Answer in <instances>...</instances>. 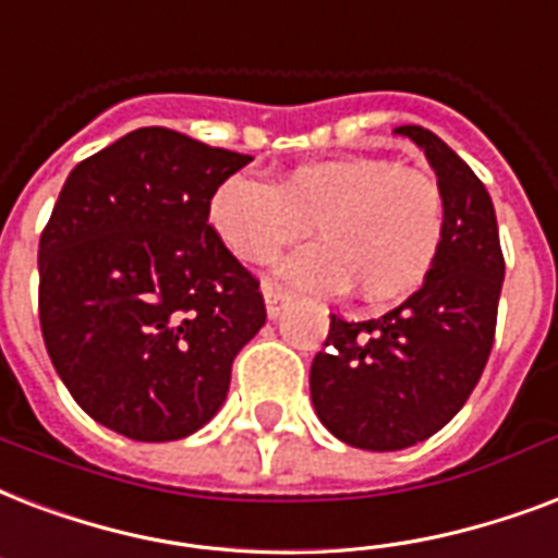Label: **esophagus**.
Returning a JSON list of instances; mask_svg holds the SVG:
<instances>
[{
	"label": "esophagus",
	"mask_w": 558,
	"mask_h": 558,
	"mask_svg": "<svg viewBox=\"0 0 558 558\" xmlns=\"http://www.w3.org/2000/svg\"><path fill=\"white\" fill-rule=\"evenodd\" d=\"M262 293H265V305H267V317L276 319L279 314H282V308L288 305V293H282L279 288H274V284H265L262 288Z\"/></svg>",
	"instance_id": "34e87169"
}]
</instances>
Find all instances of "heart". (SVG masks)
<instances>
[{"mask_svg":"<svg viewBox=\"0 0 558 558\" xmlns=\"http://www.w3.org/2000/svg\"><path fill=\"white\" fill-rule=\"evenodd\" d=\"M209 220L247 265H267L305 239L314 223L323 244L279 267L284 282L308 293L355 284L369 305L416 291L445 239V201L434 177L381 157H340L288 171L276 185L232 174L215 189Z\"/></svg>","mask_w":558,"mask_h":558,"instance_id":"heart-1","label":"heart"}]
</instances>
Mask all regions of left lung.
<instances>
[{
  "label": "left lung",
  "mask_w": 558,
  "mask_h": 558,
  "mask_svg": "<svg viewBox=\"0 0 558 558\" xmlns=\"http://www.w3.org/2000/svg\"><path fill=\"white\" fill-rule=\"evenodd\" d=\"M425 150L445 201V239L413 296L378 319L331 314L311 364V401L340 442L401 451L460 413L489 361L504 253L486 185L436 133L401 124Z\"/></svg>",
  "instance_id": "8db88e82"
}]
</instances>
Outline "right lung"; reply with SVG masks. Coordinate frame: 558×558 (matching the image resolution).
I'll return each instance as SVG.
<instances>
[{
	"label": "right lung",
	"mask_w": 558,
	"mask_h": 558,
	"mask_svg": "<svg viewBox=\"0 0 558 558\" xmlns=\"http://www.w3.org/2000/svg\"><path fill=\"white\" fill-rule=\"evenodd\" d=\"M247 154L140 128L72 168L40 235V328L84 413L140 442L201 430L265 326L209 201Z\"/></svg>",
	"instance_id": "obj_1"
}]
</instances>
